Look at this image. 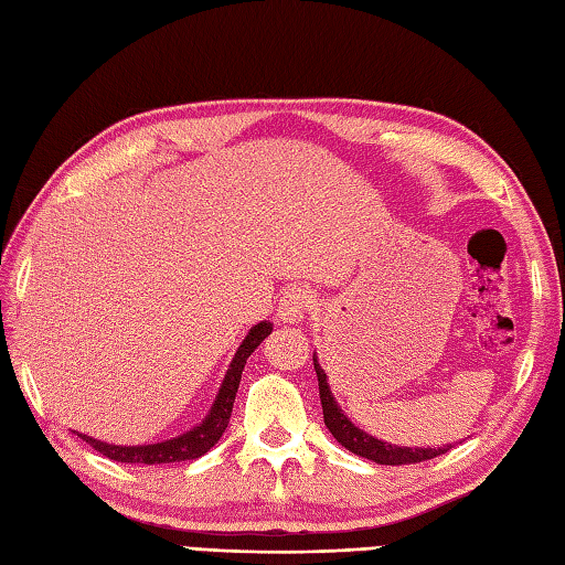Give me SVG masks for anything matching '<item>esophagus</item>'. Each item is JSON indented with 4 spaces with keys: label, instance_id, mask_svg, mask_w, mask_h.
<instances>
[{
    "label": "esophagus",
    "instance_id": "1",
    "mask_svg": "<svg viewBox=\"0 0 565 565\" xmlns=\"http://www.w3.org/2000/svg\"><path fill=\"white\" fill-rule=\"evenodd\" d=\"M311 307V295L307 287H292V290H287L280 302H278V319L285 323H295V321H302L305 315Z\"/></svg>",
    "mask_w": 565,
    "mask_h": 565
}]
</instances>
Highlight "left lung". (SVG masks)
<instances>
[{"label":"left lung","instance_id":"8db88e82","mask_svg":"<svg viewBox=\"0 0 565 565\" xmlns=\"http://www.w3.org/2000/svg\"><path fill=\"white\" fill-rule=\"evenodd\" d=\"M315 370L319 377V396H321L326 428H329L335 440L341 443L345 449H350L353 455L365 457V459L377 461V463H388V467H401V463H420V461L435 459L452 449V445H447V447L443 445L435 449L433 447H396V445L382 443V440H377V437H372L367 433H362L343 416L341 408H338L335 398L329 388V382H326V372L319 367L317 358H315Z\"/></svg>","mask_w":565,"mask_h":565}]
</instances>
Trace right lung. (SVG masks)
<instances>
[{"instance_id":"obj_1","label":"right lung","mask_w":565,"mask_h":565,"mask_svg":"<svg viewBox=\"0 0 565 565\" xmlns=\"http://www.w3.org/2000/svg\"><path fill=\"white\" fill-rule=\"evenodd\" d=\"M273 331V323L260 321L258 326L248 331L244 338V343L236 350V355L232 360V365L224 374V382L220 394L212 404L210 416L203 420V425H198L191 433H185L177 440H167V443H157V445H140V447H120V445H108L102 440H94V437L79 435L82 440L89 443L96 452H102L104 457L120 461V463H171V461H188V459H198L205 452H210L212 447L217 445L222 433L227 430L230 418H232V408H234V396L236 388H239L242 382V372L248 355L260 345L263 338H268Z\"/></svg>"}]
</instances>
